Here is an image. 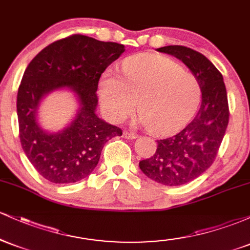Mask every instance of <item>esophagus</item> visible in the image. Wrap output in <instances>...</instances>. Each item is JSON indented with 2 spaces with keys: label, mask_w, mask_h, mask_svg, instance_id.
<instances>
[{
  "label": "esophagus",
  "mask_w": 250,
  "mask_h": 250,
  "mask_svg": "<svg viewBox=\"0 0 250 250\" xmlns=\"http://www.w3.org/2000/svg\"><path fill=\"white\" fill-rule=\"evenodd\" d=\"M123 137L127 140H135L137 137V135L134 133H128V131H125V133H123Z\"/></svg>",
  "instance_id": "34e87169"
}]
</instances>
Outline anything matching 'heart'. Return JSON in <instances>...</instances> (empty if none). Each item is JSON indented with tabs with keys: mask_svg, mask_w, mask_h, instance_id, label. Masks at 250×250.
<instances>
[{
	"mask_svg": "<svg viewBox=\"0 0 250 250\" xmlns=\"http://www.w3.org/2000/svg\"><path fill=\"white\" fill-rule=\"evenodd\" d=\"M99 97L105 115L122 122L139 101V123L156 135H170L185 127L200 104L196 76L174 60L145 54L125 62L122 76L107 71L100 80Z\"/></svg>",
	"mask_w": 250,
	"mask_h": 250,
	"instance_id": "1",
	"label": "heart"
}]
</instances>
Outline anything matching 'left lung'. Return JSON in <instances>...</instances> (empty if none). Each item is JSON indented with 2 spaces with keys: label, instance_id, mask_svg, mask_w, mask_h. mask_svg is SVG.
Listing matches in <instances>:
<instances>
[{
  "label": "left lung",
  "instance_id": "1",
  "mask_svg": "<svg viewBox=\"0 0 250 250\" xmlns=\"http://www.w3.org/2000/svg\"><path fill=\"white\" fill-rule=\"evenodd\" d=\"M179 59L196 76L202 102L193 121L179 134L159 140L155 154L140 161L146 176L165 186H182L213 165L229 121L228 99L222 74L199 51L183 45L156 49Z\"/></svg>",
  "mask_w": 250,
  "mask_h": 250
}]
</instances>
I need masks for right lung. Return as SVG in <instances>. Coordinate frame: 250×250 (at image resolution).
<instances>
[{
  "label": "right lung",
  "instance_id": "right-lung-1",
  "mask_svg": "<svg viewBox=\"0 0 250 250\" xmlns=\"http://www.w3.org/2000/svg\"><path fill=\"white\" fill-rule=\"evenodd\" d=\"M125 53V45L73 35L51 43L31 60L17 93V119L22 148L45 180L67 185L89 176L103 146L122 130L96 114L102 73ZM68 88L79 103L76 116L59 132L45 131L38 109L45 96Z\"/></svg>",
  "mask_w": 250,
  "mask_h": 250
}]
</instances>
